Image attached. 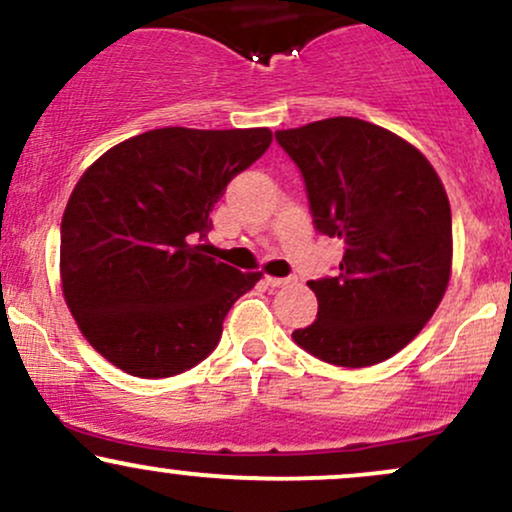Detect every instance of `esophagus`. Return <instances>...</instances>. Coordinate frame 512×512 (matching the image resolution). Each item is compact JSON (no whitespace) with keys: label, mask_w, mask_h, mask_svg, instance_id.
<instances>
[{"label":"esophagus","mask_w":512,"mask_h":512,"mask_svg":"<svg viewBox=\"0 0 512 512\" xmlns=\"http://www.w3.org/2000/svg\"><path fill=\"white\" fill-rule=\"evenodd\" d=\"M264 281H267L269 286H274V289H279V286H286L291 284V276H264Z\"/></svg>","instance_id":"esophagus-1"}]
</instances>
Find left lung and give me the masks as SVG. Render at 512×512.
Segmentation results:
<instances>
[{
	"mask_svg": "<svg viewBox=\"0 0 512 512\" xmlns=\"http://www.w3.org/2000/svg\"><path fill=\"white\" fill-rule=\"evenodd\" d=\"M276 142L301 170L315 231L344 243L334 276L308 281L317 320L293 342L332 366H375L421 332L448 289L443 182L421 151L356 117L281 129Z\"/></svg>",
	"mask_w": 512,
	"mask_h": 512,
	"instance_id": "8db88e82",
	"label": "left lung"
}]
</instances>
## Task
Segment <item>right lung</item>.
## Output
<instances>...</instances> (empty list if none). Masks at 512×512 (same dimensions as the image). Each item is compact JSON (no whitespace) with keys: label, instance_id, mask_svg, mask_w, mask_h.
Segmentation results:
<instances>
[{"label":"right lung","instance_id":"obj_1","mask_svg":"<svg viewBox=\"0 0 512 512\" xmlns=\"http://www.w3.org/2000/svg\"><path fill=\"white\" fill-rule=\"evenodd\" d=\"M272 144L267 127H163L127 139L76 182L62 216L64 301L98 354L170 378L219 344L260 274L204 255L211 209Z\"/></svg>","mask_w":512,"mask_h":512}]
</instances>
